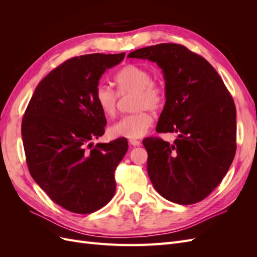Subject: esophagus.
<instances>
[{"label": "esophagus", "instance_id": "obj_1", "mask_svg": "<svg viewBox=\"0 0 257 257\" xmlns=\"http://www.w3.org/2000/svg\"><path fill=\"white\" fill-rule=\"evenodd\" d=\"M128 143L132 145V146H134V147H136V146H141V141H136V139H130L128 141Z\"/></svg>", "mask_w": 257, "mask_h": 257}]
</instances>
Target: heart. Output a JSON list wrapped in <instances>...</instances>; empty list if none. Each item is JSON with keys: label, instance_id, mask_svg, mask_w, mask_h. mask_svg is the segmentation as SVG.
Wrapping results in <instances>:
<instances>
[{"label": "heart", "instance_id": "heart-1", "mask_svg": "<svg viewBox=\"0 0 257 257\" xmlns=\"http://www.w3.org/2000/svg\"><path fill=\"white\" fill-rule=\"evenodd\" d=\"M118 92L104 83H99L94 91V99L99 110L106 116L115 113L119 94L124 95L134 92V108L141 110L122 116L109 128V133L115 138L137 139L145 136L150 130L153 118L147 109L159 110L164 105L165 92L162 85L152 80L148 68L138 64H127L114 76Z\"/></svg>", "mask_w": 257, "mask_h": 257}]
</instances>
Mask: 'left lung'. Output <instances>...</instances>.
<instances>
[{"instance_id":"8db88e82","label":"left lung","mask_w":257,"mask_h":257,"mask_svg":"<svg viewBox=\"0 0 257 257\" xmlns=\"http://www.w3.org/2000/svg\"><path fill=\"white\" fill-rule=\"evenodd\" d=\"M163 69L166 102L158 133H177L173 145L159 137L143 144L150 180L163 197L180 205L206 198L226 175L236 153V107L215 69L179 44L131 52Z\"/></svg>"}]
</instances>
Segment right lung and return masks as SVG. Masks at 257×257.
I'll use <instances>...</instances> for the list:
<instances>
[{
  "mask_svg": "<svg viewBox=\"0 0 257 257\" xmlns=\"http://www.w3.org/2000/svg\"><path fill=\"white\" fill-rule=\"evenodd\" d=\"M125 53H92L65 61L38 83L23 115L21 134L29 172L68 211L88 214L115 192L114 172L127 151L118 138L96 144L106 118L94 99L99 78Z\"/></svg>",
  "mask_w": 257,
  "mask_h": 257,
  "instance_id": "right-lung-1",
  "label": "right lung"
}]
</instances>
